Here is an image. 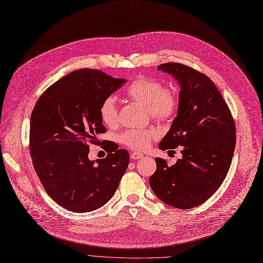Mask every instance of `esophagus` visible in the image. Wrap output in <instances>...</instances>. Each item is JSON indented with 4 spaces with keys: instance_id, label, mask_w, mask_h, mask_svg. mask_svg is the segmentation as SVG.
I'll list each match as a JSON object with an SVG mask.
<instances>
[{
    "instance_id": "obj_1",
    "label": "esophagus",
    "mask_w": 263,
    "mask_h": 263,
    "mask_svg": "<svg viewBox=\"0 0 263 263\" xmlns=\"http://www.w3.org/2000/svg\"><path fill=\"white\" fill-rule=\"evenodd\" d=\"M141 158H143V155H142V154H139V153H133V154H131V159H132V160H139V159H141Z\"/></svg>"
}]
</instances>
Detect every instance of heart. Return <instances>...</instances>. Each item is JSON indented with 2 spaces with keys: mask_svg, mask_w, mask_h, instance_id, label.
<instances>
[{
  "mask_svg": "<svg viewBox=\"0 0 263 263\" xmlns=\"http://www.w3.org/2000/svg\"><path fill=\"white\" fill-rule=\"evenodd\" d=\"M127 98L146 107L148 115L160 122L172 119L177 113L179 99L177 93L170 88H164L156 79L137 78L124 91ZM100 117L104 124L114 127L118 121L117 106L114 97L105 98L100 105ZM158 131L154 128L129 129L121 133L120 142L132 150L142 151L149 147Z\"/></svg>",
  "mask_w": 263,
  "mask_h": 263,
  "instance_id": "b5f03b06",
  "label": "heart"
}]
</instances>
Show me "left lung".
<instances>
[{
	"mask_svg": "<svg viewBox=\"0 0 263 263\" xmlns=\"http://www.w3.org/2000/svg\"><path fill=\"white\" fill-rule=\"evenodd\" d=\"M158 70L171 74L180 87L177 116L159 148L182 146V158L173 166L157 158L149 184L163 202L191 209L209 199L225 180L236 147V124L205 74L178 63L162 64Z\"/></svg>",
	"mask_w": 263,
	"mask_h": 263,
	"instance_id": "obj_1",
	"label": "left lung"
}]
</instances>
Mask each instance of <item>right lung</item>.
Instances as JSON below:
<instances>
[{
	"instance_id": "obj_1",
	"label": "right lung",
	"mask_w": 263,
	"mask_h": 263,
	"mask_svg": "<svg viewBox=\"0 0 263 263\" xmlns=\"http://www.w3.org/2000/svg\"><path fill=\"white\" fill-rule=\"evenodd\" d=\"M100 70L80 69L52 84L31 115L30 150L48 195L76 213L99 209L113 197L129 165V153L105 142L106 158L89 160L87 142L105 132L102 101L124 84Z\"/></svg>"
}]
</instances>
